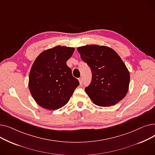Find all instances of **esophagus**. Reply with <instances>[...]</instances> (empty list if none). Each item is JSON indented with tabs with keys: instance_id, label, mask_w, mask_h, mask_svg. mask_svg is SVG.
Instances as JSON below:
<instances>
[{
	"instance_id": "34e87169",
	"label": "esophagus",
	"mask_w": 155,
	"mask_h": 155,
	"mask_svg": "<svg viewBox=\"0 0 155 155\" xmlns=\"http://www.w3.org/2000/svg\"><path fill=\"white\" fill-rule=\"evenodd\" d=\"M78 81H79V83H80V85H82V84H83V80L82 78H78Z\"/></svg>"
}]
</instances>
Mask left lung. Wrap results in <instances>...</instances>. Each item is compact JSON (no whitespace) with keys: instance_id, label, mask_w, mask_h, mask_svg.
<instances>
[{"instance_id":"obj_1","label":"left lung","mask_w":155,"mask_h":155,"mask_svg":"<svg viewBox=\"0 0 155 155\" xmlns=\"http://www.w3.org/2000/svg\"><path fill=\"white\" fill-rule=\"evenodd\" d=\"M77 50L91 68L92 82L85 91L93 102L109 107L123 99L128 91L130 75L118 54L108 46L97 45L78 47Z\"/></svg>"}]
</instances>
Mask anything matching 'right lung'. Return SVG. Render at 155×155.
<instances>
[{"mask_svg":"<svg viewBox=\"0 0 155 155\" xmlns=\"http://www.w3.org/2000/svg\"><path fill=\"white\" fill-rule=\"evenodd\" d=\"M74 51L73 48L56 46L40 53L32 64L29 88L41 107L49 110L63 107L79 85L67 64Z\"/></svg>","mask_w":155,"mask_h":155,"instance_id":"add662e5","label":"right lung"}]
</instances>
